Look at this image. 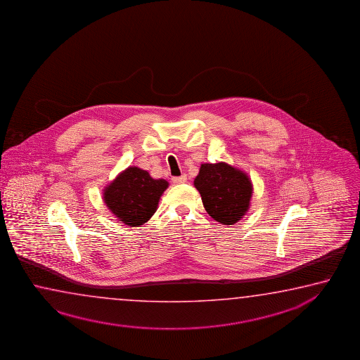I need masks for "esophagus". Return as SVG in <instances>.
Segmentation results:
<instances>
[{
  "label": "esophagus",
  "instance_id": "obj_1",
  "mask_svg": "<svg viewBox=\"0 0 360 360\" xmlns=\"http://www.w3.org/2000/svg\"><path fill=\"white\" fill-rule=\"evenodd\" d=\"M174 184H184L186 183V175H181V176L172 177L171 179Z\"/></svg>",
  "mask_w": 360,
  "mask_h": 360
}]
</instances>
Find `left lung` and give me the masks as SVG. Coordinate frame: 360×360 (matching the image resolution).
Returning <instances> with one entry per match:
<instances>
[{
    "mask_svg": "<svg viewBox=\"0 0 360 360\" xmlns=\"http://www.w3.org/2000/svg\"><path fill=\"white\" fill-rule=\"evenodd\" d=\"M194 186L200 193L207 213L221 224H235L249 210L252 184L243 171L231 165H202Z\"/></svg>",
    "mask_w": 360,
    "mask_h": 360,
    "instance_id": "obj_1",
    "label": "left lung"
}]
</instances>
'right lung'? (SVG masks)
Here are the masks:
<instances>
[{"label":"right lung","mask_w":360,"mask_h":360,"mask_svg":"<svg viewBox=\"0 0 360 360\" xmlns=\"http://www.w3.org/2000/svg\"><path fill=\"white\" fill-rule=\"evenodd\" d=\"M164 179H153L139 167H128L104 189V202L120 222L139 227L155 214L158 200L167 189Z\"/></svg>","instance_id":"obj_1"}]
</instances>
